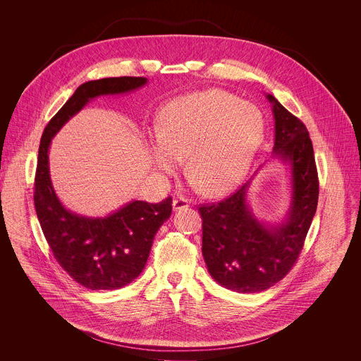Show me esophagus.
Wrapping results in <instances>:
<instances>
[{
	"label": "esophagus",
	"mask_w": 361,
	"mask_h": 361,
	"mask_svg": "<svg viewBox=\"0 0 361 361\" xmlns=\"http://www.w3.org/2000/svg\"><path fill=\"white\" fill-rule=\"evenodd\" d=\"M188 207V200L184 198V197H177L173 200V210L174 212H178V210H183V209H187Z\"/></svg>",
	"instance_id": "esophagus-1"
}]
</instances>
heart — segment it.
Returning a JSON list of instances; mask_svg holds the SVG:
<instances>
[{
  "instance_id": "heart-1",
  "label": "heart",
  "mask_w": 361,
  "mask_h": 361,
  "mask_svg": "<svg viewBox=\"0 0 361 361\" xmlns=\"http://www.w3.org/2000/svg\"><path fill=\"white\" fill-rule=\"evenodd\" d=\"M151 148L154 169L161 174L185 170L201 191L221 195L247 174L264 140L259 107L223 90L177 97L159 111Z\"/></svg>"
}]
</instances>
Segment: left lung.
Wrapping results in <instances>:
<instances>
[{
	"mask_svg": "<svg viewBox=\"0 0 361 361\" xmlns=\"http://www.w3.org/2000/svg\"><path fill=\"white\" fill-rule=\"evenodd\" d=\"M276 121L274 156L291 169L287 220L266 227L247 204L250 181L220 202L202 204V255L212 277L237 293H259L287 276L302 250L319 201L313 144L301 120L267 94Z\"/></svg>",
	"mask_w": 361,
	"mask_h": 361,
	"instance_id": "8db88e82",
	"label": "left lung"
}]
</instances>
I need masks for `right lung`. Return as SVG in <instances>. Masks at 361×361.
I'll return each mask as SVG.
<instances>
[{
	"mask_svg": "<svg viewBox=\"0 0 361 361\" xmlns=\"http://www.w3.org/2000/svg\"><path fill=\"white\" fill-rule=\"evenodd\" d=\"M147 84L144 77H113L81 84L44 128L35 171L34 204L54 259L78 284L90 290H116L137 279L149 255L154 235L171 216L173 198L151 204L131 201L104 219L68 212L49 178L48 148L60 128L99 95L123 94Z\"/></svg>",
	"mask_w": 361,
	"mask_h": 361,
	"instance_id": "obj_1",
	"label": "right lung"
}]
</instances>
